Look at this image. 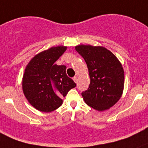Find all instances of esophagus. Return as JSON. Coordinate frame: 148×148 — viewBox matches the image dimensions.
<instances>
[{"mask_svg":"<svg viewBox=\"0 0 148 148\" xmlns=\"http://www.w3.org/2000/svg\"><path fill=\"white\" fill-rule=\"evenodd\" d=\"M73 79H74V81L76 83H77V82H78V77H77V76H75L74 77H73Z\"/></svg>","mask_w":148,"mask_h":148,"instance_id":"esophagus-1","label":"esophagus"}]
</instances>
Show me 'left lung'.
I'll list each match as a JSON object with an SVG mask.
<instances>
[{"label": "left lung", "mask_w": 148, "mask_h": 148, "mask_svg": "<svg viewBox=\"0 0 148 148\" xmlns=\"http://www.w3.org/2000/svg\"><path fill=\"white\" fill-rule=\"evenodd\" d=\"M75 49L84 59L90 78L89 88L82 93L84 100L98 111L108 110L123 92L125 74L120 61L102 46L79 45Z\"/></svg>", "instance_id": "8db88e82"}]
</instances>
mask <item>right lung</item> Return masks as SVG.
Wrapping results in <instances>:
<instances>
[{"mask_svg": "<svg viewBox=\"0 0 148 148\" xmlns=\"http://www.w3.org/2000/svg\"><path fill=\"white\" fill-rule=\"evenodd\" d=\"M66 46L51 47L36 55L26 66L22 87L28 102L36 110L50 112L62 104V97L75 87L66 75L64 65L55 62L66 50Z\"/></svg>", "mask_w": 148, "mask_h": 148, "instance_id": "right-lung-1", "label": "right lung"}]
</instances>
